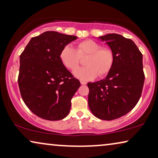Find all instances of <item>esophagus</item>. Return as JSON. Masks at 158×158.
<instances>
[{"label":"esophagus","mask_w":158,"mask_h":158,"mask_svg":"<svg viewBox=\"0 0 158 158\" xmlns=\"http://www.w3.org/2000/svg\"><path fill=\"white\" fill-rule=\"evenodd\" d=\"M81 83L82 84V85H86V84H87V83H86V82L83 81H81Z\"/></svg>","instance_id":"1"}]
</instances>
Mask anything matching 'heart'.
I'll return each mask as SVG.
<instances>
[{
    "label": "heart",
    "mask_w": 158,
    "mask_h": 158,
    "mask_svg": "<svg viewBox=\"0 0 158 158\" xmlns=\"http://www.w3.org/2000/svg\"><path fill=\"white\" fill-rule=\"evenodd\" d=\"M101 45L91 40H84L77 45L75 49L71 45L64 46L60 57L63 65L69 70H74L80 64L81 57L88 56L84 68H77L73 75L82 81H90L97 75L103 77L111 70L114 64V54L109 48H101Z\"/></svg>",
    "instance_id": "heart-1"
}]
</instances>
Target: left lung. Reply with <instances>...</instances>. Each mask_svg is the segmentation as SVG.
Segmentation results:
<instances>
[{
    "mask_svg": "<svg viewBox=\"0 0 158 158\" xmlns=\"http://www.w3.org/2000/svg\"><path fill=\"white\" fill-rule=\"evenodd\" d=\"M98 39L106 42L114 54L113 66L106 77L88 83V106L96 117L114 120L135 106L144 82L142 55L135 43L117 34Z\"/></svg>",
    "mask_w": 158,
    "mask_h": 158,
    "instance_id": "left-lung-1",
    "label": "left lung"
}]
</instances>
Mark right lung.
<instances>
[{
    "label": "right lung",
    "instance_id": "add662e5",
    "mask_svg": "<svg viewBox=\"0 0 158 158\" xmlns=\"http://www.w3.org/2000/svg\"><path fill=\"white\" fill-rule=\"evenodd\" d=\"M77 38L45 31L31 38L20 55L19 90L23 102L39 117L57 121L70 112L71 99L81 83L63 65L60 55Z\"/></svg>",
    "mask_w": 158,
    "mask_h": 158
}]
</instances>
